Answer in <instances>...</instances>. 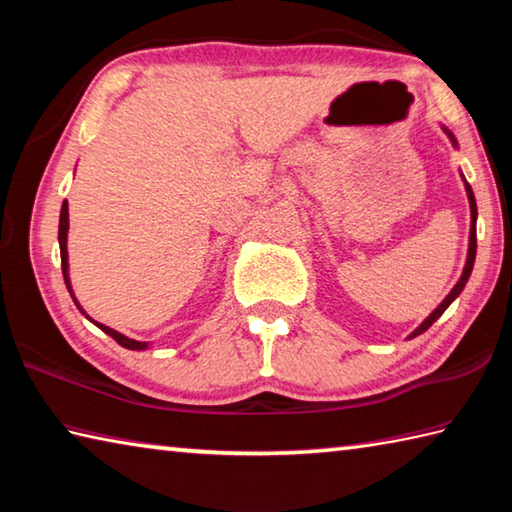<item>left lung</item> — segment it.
<instances>
[{"instance_id":"left-lung-1","label":"left lung","mask_w":512,"mask_h":512,"mask_svg":"<svg viewBox=\"0 0 512 512\" xmlns=\"http://www.w3.org/2000/svg\"><path fill=\"white\" fill-rule=\"evenodd\" d=\"M443 131L447 133V137L449 140H452V144L454 146H458L456 144V137L447 131V128L443 126ZM463 176V173H461ZM463 183H465V192H467V201H470V212H472V223H470V246H467V262H465V268H463V275H461V280L456 282V287L447 293L445 296V300L440 302V305L431 311V314L422 320L420 323V327H415L413 329V334L409 336V339H413V336H418V334H422V332H427V329L436 323V320L445 314V309L452 305V302L461 296V291L465 289V284H467V280H470V273H472V268H474V257H476V201H474V192H472V187H470V183H467V180L463 178Z\"/></svg>"}]
</instances>
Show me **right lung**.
Returning a JSON list of instances; mask_svg holds the SVG:
<instances>
[{
	"instance_id": "right-lung-1",
	"label": "right lung",
	"mask_w": 512,
	"mask_h": 512,
	"mask_svg": "<svg viewBox=\"0 0 512 512\" xmlns=\"http://www.w3.org/2000/svg\"><path fill=\"white\" fill-rule=\"evenodd\" d=\"M67 230H69V210H67V201L63 203V207H60V223H58V244H60V264H63V277H65V284H67V291H69V296H72V300H74V305L79 307V311L81 314L90 320V323H94L97 325L101 332H106L108 336H112V339H115L121 348H128V350H146L149 348V343H144V341H135V339H128V336H124V334H119L117 329H112V327H108V325H101V323H97V320H92L88 314H85L83 311V307L79 305V300H76V296H74V291H72V282H69V262H67Z\"/></svg>"
}]
</instances>
